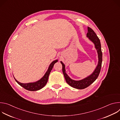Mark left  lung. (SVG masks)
<instances>
[{
	"instance_id": "8db88e82",
	"label": "left lung",
	"mask_w": 120,
	"mask_h": 120,
	"mask_svg": "<svg viewBox=\"0 0 120 120\" xmlns=\"http://www.w3.org/2000/svg\"><path fill=\"white\" fill-rule=\"evenodd\" d=\"M86 37L94 44L95 48L97 50L98 57L97 65L91 75L80 80L76 81L73 80L66 73L65 65L62 61H61V63L62 64L63 73L66 82L71 86L78 89H84L93 83L97 78L100 74L101 66L102 54L101 50V45L100 39L94 30L89 27H88V33H87Z\"/></svg>"
}]
</instances>
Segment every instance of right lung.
Wrapping results in <instances>:
<instances>
[{
  "instance_id": "add662e5",
  "label": "right lung",
  "mask_w": 120,
  "mask_h": 120,
  "mask_svg": "<svg viewBox=\"0 0 120 120\" xmlns=\"http://www.w3.org/2000/svg\"><path fill=\"white\" fill-rule=\"evenodd\" d=\"M57 62H58V60H56L51 63L50 65L49 66L47 71L46 72L44 75L40 80H38L37 82L24 83L20 82H19L14 77V79H15V81L18 82L20 86H21L22 87H23L24 88H25L27 90L30 91H36L39 90L42 88H43L46 84L48 81V79L49 74L51 70H52V69H53V67L54 65V64Z\"/></svg>"
}]
</instances>
